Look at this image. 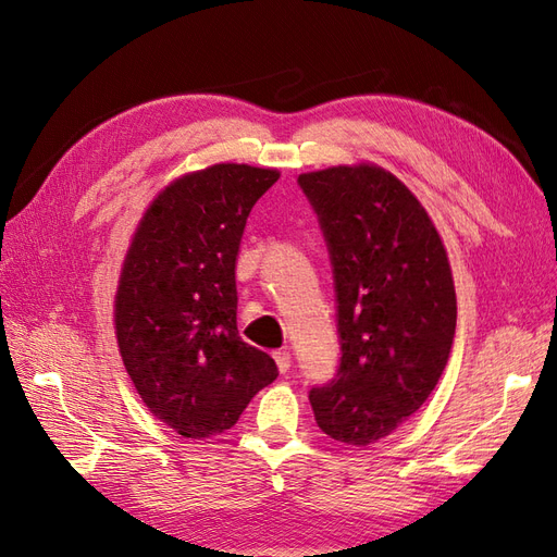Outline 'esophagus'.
Wrapping results in <instances>:
<instances>
[{
	"label": "esophagus",
	"mask_w": 557,
	"mask_h": 557,
	"mask_svg": "<svg viewBox=\"0 0 557 557\" xmlns=\"http://www.w3.org/2000/svg\"><path fill=\"white\" fill-rule=\"evenodd\" d=\"M274 360H276V364H278V369L281 372L285 374L290 369V362H293V358H290V352L288 350H276L274 352Z\"/></svg>",
	"instance_id": "obj_1"
}]
</instances>
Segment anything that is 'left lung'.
Wrapping results in <instances>:
<instances>
[{
	"instance_id": "1",
	"label": "left lung",
	"mask_w": 557,
	"mask_h": 557,
	"mask_svg": "<svg viewBox=\"0 0 557 557\" xmlns=\"http://www.w3.org/2000/svg\"><path fill=\"white\" fill-rule=\"evenodd\" d=\"M299 185L330 246L342 334L339 374L309 399L334 442L367 446L407 423L444 374L458 320L448 252L418 197L374 162Z\"/></svg>"
}]
</instances>
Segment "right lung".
I'll return each instance as SVG.
<instances>
[{
	"label": "right lung",
	"mask_w": 557,
	"mask_h": 557,
	"mask_svg": "<svg viewBox=\"0 0 557 557\" xmlns=\"http://www.w3.org/2000/svg\"><path fill=\"white\" fill-rule=\"evenodd\" d=\"M281 172L218 162L174 178L134 230L113 299L123 364L141 401L185 440L237 423L278 376L237 330V256L252 205Z\"/></svg>",
	"instance_id": "1"
}]
</instances>
